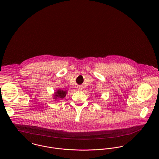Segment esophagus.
I'll use <instances>...</instances> for the list:
<instances>
[{"label": "esophagus", "instance_id": "obj_1", "mask_svg": "<svg viewBox=\"0 0 159 159\" xmlns=\"http://www.w3.org/2000/svg\"><path fill=\"white\" fill-rule=\"evenodd\" d=\"M78 90H80V89H78Z\"/></svg>", "mask_w": 159, "mask_h": 159}]
</instances>
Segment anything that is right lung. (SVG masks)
<instances>
[{
	"label": "right lung",
	"mask_w": 159,
	"mask_h": 159,
	"mask_svg": "<svg viewBox=\"0 0 159 159\" xmlns=\"http://www.w3.org/2000/svg\"><path fill=\"white\" fill-rule=\"evenodd\" d=\"M67 92L62 89H58L55 92L54 95V98L57 100V99H63L67 94Z\"/></svg>",
	"instance_id": "right-lung-1"
}]
</instances>
